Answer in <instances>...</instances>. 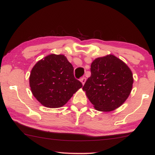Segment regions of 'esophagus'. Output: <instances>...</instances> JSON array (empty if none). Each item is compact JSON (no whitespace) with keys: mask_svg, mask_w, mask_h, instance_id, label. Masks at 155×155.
<instances>
[{"mask_svg":"<svg viewBox=\"0 0 155 155\" xmlns=\"http://www.w3.org/2000/svg\"><path fill=\"white\" fill-rule=\"evenodd\" d=\"M86 81V79L85 77H82L81 79V84H83V85H84V84H85Z\"/></svg>","mask_w":155,"mask_h":155,"instance_id":"34e87169","label":"esophagus"}]
</instances>
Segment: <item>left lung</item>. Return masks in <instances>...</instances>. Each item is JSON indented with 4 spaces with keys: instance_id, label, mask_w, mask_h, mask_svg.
I'll return each instance as SVG.
<instances>
[{
    "instance_id": "1",
    "label": "left lung",
    "mask_w": 155,
    "mask_h": 155,
    "mask_svg": "<svg viewBox=\"0 0 155 155\" xmlns=\"http://www.w3.org/2000/svg\"><path fill=\"white\" fill-rule=\"evenodd\" d=\"M91 72L83 91L95 109L110 112L122 106L133 88V73L128 66L108 54L93 61Z\"/></svg>"
}]
</instances>
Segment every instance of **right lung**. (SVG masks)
Instances as JSON below:
<instances>
[{
    "instance_id": "right-lung-1",
    "label": "right lung",
    "mask_w": 155,
    "mask_h": 155,
    "mask_svg": "<svg viewBox=\"0 0 155 155\" xmlns=\"http://www.w3.org/2000/svg\"><path fill=\"white\" fill-rule=\"evenodd\" d=\"M30 86L33 96L47 108H60L82 87L74 78V67L63 54L47 55L31 70Z\"/></svg>"
}]
</instances>
